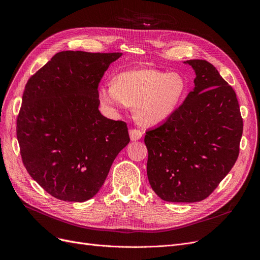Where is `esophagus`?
Wrapping results in <instances>:
<instances>
[{
    "label": "esophagus",
    "mask_w": 260,
    "mask_h": 260,
    "mask_svg": "<svg viewBox=\"0 0 260 260\" xmlns=\"http://www.w3.org/2000/svg\"><path fill=\"white\" fill-rule=\"evenodd\" d=\"M129 137L132 141H137L142 137V132L138 129H131L129 131Z\"/></svg>",
    "instance_id": "1"
}]
</instances>
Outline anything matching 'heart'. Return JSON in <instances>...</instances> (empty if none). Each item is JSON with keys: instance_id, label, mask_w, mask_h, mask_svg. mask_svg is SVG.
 <instances>
[{"instance_id": "heart-1", "label": "heart", "mask_w": 260, "mask_h": 260, "mask_svg": "<svg viewBox=\"0 0 260 260\" xmlns=\"http://www.w3.org/2000/svg\"><path fill=\"white\" fill-rule=\"evenodd\" d=\"M185 89V80L179 74L141 68L122 73L115 83L102 85L99 97L111 107L135 106L138 122L152 126L173 115Z\"/></svg>"}]
</instances>
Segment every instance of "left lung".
I'll return each mask as SVG.
<instances>
[{
	"label": "left lung",
	"instance_id": "left-lung-1",
	"mask_svg": "<svg viewBox=\"0 0 260 260\" xmlns=\"http://www.w3.org/2000/svg\"><path fill=\"white\" fill-rule=\"evenodd\" d=\"M193 67L194 88L160 126L147 131V178L154 192L170 202L209 197L233 168L243 122L234 89L206 60Z\"/></svg>",
	"mask_w": 260,
	"mask_h": 260
}]
</instances>
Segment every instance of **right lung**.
Segmentation results:
<instances>
[{"label":"right lung","mask_w":260,"mask_h":260,"mask_svg":"<svg viewBox=\"0 0 260 260\" xmlns=\"http://www.w3.org/2000/svg\"><path fill=\"white\" fill-rule=\"evenodd\" d=\"M121 56L61 51L27 81L17 119L20 153L31 178L54 198H92L129 142L126 123L99 111V83Z\"/></svg>","instance_id":"add662e5"}]
</instances>
